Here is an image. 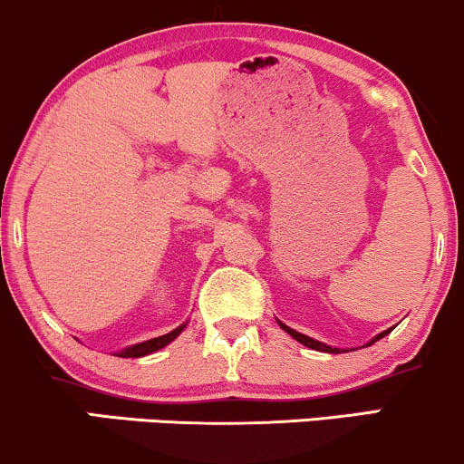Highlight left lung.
<instances>
[{
	"label": "left lung",
	"mask_w": 464,
	"mask_h": 464,
	"mask_svg": "<svg viewBox=\"0 0 464 464\" xmlns=\"http://www.w3.org/2000/svg\"><path fill=\"white\" fill-rule=\"evenodd\" d=\"M277 324H280V328H282V330H285V332H288V334H291V336H293V339H295V341H299V343H302V345H306V347H310V350H317V352H325V353H341V350H339V347H330V345H325V343H319V341L310 339V336H306V334H299V332H295V330H293V328H288V325H285V324H282V321H277ZM389 332H391V330H386V332H382V334H378V336H375V339H372V341H369V343H367V345H373V343H375V341H380V339H382V336H386V334H389Z\"/></svg>",
	"instance_id": "left-lung-1"
}]
</instances>
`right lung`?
I'll list each match as a JSON object with an SVG mask.
<instances>
[{
  "mask_svg": "<svg viewBox=\"0 0 464 464\" xmlns=\"http://www.w3.org/2000/svg\"><path fill=\"white\" fill-rule=\"evenodd\" d=\"M184 328H187V324L178 325V328L169 332V334L156 336V339H150V341H145V343H136V345H132V347H125V350L119 352L117 356H121V358H140V356H147V353H154L158 350H162V347H165V345H169V343L176 339V336Z\"/></svg>",
  "mask_w": 464,
  "mask_h": 464,
  "instance_id": "1",
  "label": "right lung"
}]
</instances>
